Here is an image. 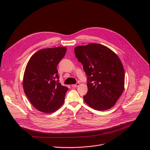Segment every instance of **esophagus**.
Wrapping results in <instances>:
<instances>
[{"mask_svg": "<svg viewBox=\"0 0 150 150\" xmlns=\"http://www.w3.org/2000/svg\"><path fill=\"white\" fill-rule=\"evenodd\" d=\"M79 82H76L75 84H72V87H77L78 86H79Z\"/></svg>", "mask_w": 150, "mask_h": 150, "instance_id": "esophagus-1", "label": "esophagus"}]
</instances>
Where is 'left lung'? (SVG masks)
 <instances>
[{"mask_svg": "<svg viewBox=\"0 0 150 150\" xmlns=\"http://www.w3.org/2000/svg\"><path fill=\"white\" fill-rule=\"evenodd\" d=\"M74 51L87 75L85 102L96 110L112 108L124 90L125 72L120 59L109 48L97 43L76 47Z\"/></svg>", "mask_w": 150, "mask_h": 150, "instance_id": "left-lung-1", "label": "left lung"}]
</instances>
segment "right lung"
<instances>
[{
    "label": "right lung",
    "instance_id": "add662e5",
    "mask_svg": "<svg viewBox=\"0 0 150 150\" xmlns=\"http://www.w3.org/2000/svg\"><path fill=\"white\" fill-rule=\"evenodd\" d=\"M66 52L65 47L41 49L27 63L23 79L24 93L41 112H53L65 101L68 88L59 82L57 66Z\"/></svg>",
    "mask_w": 150,
    "mask_h": 150
}]
</instances>
